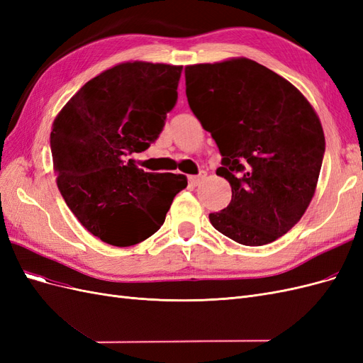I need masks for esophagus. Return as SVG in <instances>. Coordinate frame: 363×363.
<instances>
[{
    "instance_id": "34e87169",
    "label": "esophagus",
    "mask_w": 363,
    "mask_h": 363,
    "mask_svg": "<svg viewBox=\"0 0 363 363\" xmlns=\"http://www.w3.org/2000/svg\"><path fill=\"white\" fill-rule=\"evenodd\" d=\"M206 171H201L199 175H191L189 177V182L194 184V186H196V184H200L204 179H206Z\"/></svg>"
}]
</instances>
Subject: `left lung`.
Here are the masks:
<instances>
[{
	"label": "left lung",
	"mask_w": 363,
	"mask_h": 363,
	"mask_svg": "<svg viewBox=\"0 0 363 363\" xmlns=\"http://www.w3.org/2000/svg\"><path fill=\"white\" fill-rule=\"evenodd\" d=\"M186 96L221 152L232 201L208 215L219 233L259 247L300 221L320 177L321 121L296 87L245 57L184 68Z\"/></svg>",
	"instance_id": "8db88e82"
}]
</instances>
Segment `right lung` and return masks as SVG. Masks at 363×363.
<instances>
[{"instance_id": "1", "label": "right lung", "mask_w": 363, "mask_h": 363, "mask_svg": "<svg viewBox=\"0 0 363 363\" xmlns=\"http://www.w3.org/2000/svg\"><path fill=\"white\" fill-rule=\"evenodd\" d=\"M182 69L119 63L87 82L54 119L57 188L82 225L106 244L130 247L155 235L188 186L183 174L145 172L127 160L159 138L177 103Z\"/></svg>"}]
</instances>
